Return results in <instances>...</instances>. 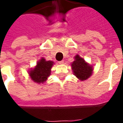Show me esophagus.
<instances>
[{
  "instance_id": "34e87169",
  "label": "esophagus",
  "mask_w": 123,
  "mask_h": 123,
  "mask_svg": "<svg viewBox=\"0 0 123 123\" xmlns=\"http://www.w3.org/2000/svg\"><path fill=\"white\" fill-rule=\"evenodd\" d=\"M59 64H63V63H64V61H63V60H62V61H61L59 62Z\"/></svg>"
}]
</instances>
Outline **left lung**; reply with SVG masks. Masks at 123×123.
Here are the masks:
<instances>
[{
  "instance_id": "left-lung-1",
  "label": "left lung",
  "mask_w": 123,
  "mask_h": 123,
  "mask_svg": "<svg viewBox=\"0 0 123 123\" xmlns=\"http://www.w3.org/2000/svg\"><path fill=\"white\" fill-rule=\"evenodd\" d=\"M74 61L71 64L74 75L79 80H87L92 74L93 68L78 55L74 57Z\"/></svg>"
}]
</instances>
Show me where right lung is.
Listing matches in <instances>:
<instances>
[{
    "mask_svg": "<svg viewBox=\"0 0 123 123\" xmlns=\"http://www.w3.org/2000/svg\"><path fill=\"white\" fill-rule=\"evenodd\" d=\"M53 64V61H47L45 59L41 58L35 68L30 72L31 80L38 84L45 82L51 74V69Z\"/></svg>",
    "mask_w": 123,
    "mask_h": 123,
    "instance_id": "add662e5",
    "label": "right lung"
}]
</instances>
